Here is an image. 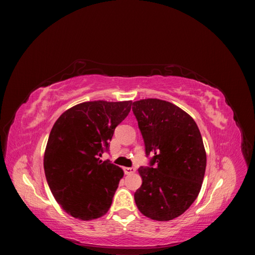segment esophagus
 Masks as SVG:
<instances>
[{
	"label": "esophagus",
	"mask_w": 255,
	"mask_h": 255,
	"mask_svg": "<svg viewBox=\"0 0 255 255\" xmlns=\"http://www.w3.org/2000/svg\"><path fill=\"white\" fill-rule=\"evenodd\" d=\"M123 171H125L126 174H132L136 171V169L134 167H125L123 168Z\"/></svg>",
	"instance_id": "obj_1"
}]
</instances>
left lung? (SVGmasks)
Masks as SVG:
<instances>
[{"mask_svg":"<svg viewBox=\"0 0 255 255\" xmlns=\"http://www.w3.org/2000/svg\"><path fill=\"white\" fill-rule=\"evenodd\" d=\"M143 138L148 167L138 169L142 184L134 194L146 217L168 221L179 217L197 199L202 186L206 153L201 133L190 116L158 99L133 103Z\"/></svg>","mask_w":255,"mask_h":255,"instance_id":"left-lung-1","label":"left lung"}]
</instances>
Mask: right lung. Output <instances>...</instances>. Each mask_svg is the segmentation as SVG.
<instances>
[{"label": "right lung", "mask_w": 255, "mask_h": 255, "mask_svg": "<svg viewBox=\"0 0 255 255\" xmlns=\"http://www.w3.org/2000/svg\"><path fill=\"white\" fill-rule=\"evenodd\" d=\"M130 105V101L85 102L54 123L44 152V173L54 198L72 217L92 220L110 210L123 171L99 157L109 152L115 128L127 118Z\"/></svg>", "instance_id": "right-lung-1"}]
</instances>
